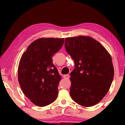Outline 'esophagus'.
Instances as JSON below:
<instances>
[{
    "label": "esophagus",
    "instance_id": "1",
    "mask_svg": "<svg viewBox=\"0 0 125 125\" xmlns=\"http://www.w3.org/2000/svg\"><path fill=\"white\" fill-rule=\"evenodd\" d=\"M69 77V74H65L64 75V76H63V77H64V78H65V79H68Z\"/></svg>",
    "mask_w": 125,
    "mask_h": 125
}]
</instances>
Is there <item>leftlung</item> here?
Instances as JSON below:
<instances>
[{
    "mask_svg": "<svg viewBox=\"0 0 125 125\" xmlns=\"http://www.w3.org/2000/svg\"><path fill=\"white\" fill-rule=\"evenodd\" d=\"M65 50L74 60L70 73V95L78 104L90 107L102 100L114 75L111 55L96 40L79 36L65 39Z\"/></svg>",
    "mask_w": 125,
    "mask_h": 125,
    "instance_id": "8db88e82",
    "label": "left lung"
}]
</instances>
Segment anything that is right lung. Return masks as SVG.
I'll use <instances>...</instances> for the list:
<instances>
[{"label":"right lung","instance_id":"right-lung-1","mask_svg":"<svg viewBox=\"0 0 125 125\" xmlns=\"http://www.w3.org/2000/svg\"><path fill=\"white\" fill-rule=\"evenodd\" d=\"M63 43V38H40L27 47L21 57L19 83L25 95L38 106H46L57 98L61 77L52 57Z\"/></svg>","mask_w":125,"mask_h":125}]
</instances>
